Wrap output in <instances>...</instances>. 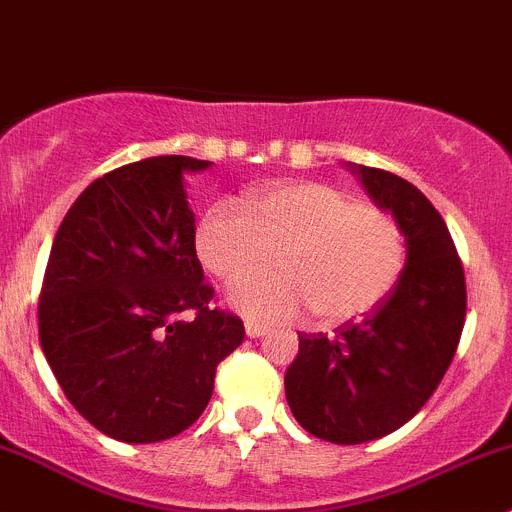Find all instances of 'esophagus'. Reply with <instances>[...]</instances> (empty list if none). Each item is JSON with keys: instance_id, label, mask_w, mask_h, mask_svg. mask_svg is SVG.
Returning <instances> with one entry per match:
<instances>
[{"instance_id": "obj_1", "label": "esophagus", "mask_w": 512, "mask_h": 512, "mask_svg": "<svg viewBox=\"0 0 512 512\" xmlns=\"http://www.w3.org/2000/svg\"><path fill=\"white\" fill-rule=\"evenodd\" d=\"M270 332V329L265 327V324H260V322H255V319H247L245 322V334L250 339H257V337H265V334Z\"/></svg>"}]
</instances>
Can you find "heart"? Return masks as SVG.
<instances>
[{
	"label": "heart",
	"instance_id": "heart-1",
	"mask_svg": "<svg viewBox=\"0 0 512 512\" xmlns=\"http://www.w3.org/2000/svg\"><path fill=\"white\" fill-rule=\"evenodd\" d=\"M195 252L205 270L237 287L277 252L282 270L252 280L232 304L257 319H292L309 307L339 324L384 302L406 267V235L396 218L324 183L252 190L242 210L218 203L200 218Z\"/></svg>",
	"mask_w": 512,
	"mask_h": 512
}]
</instances>
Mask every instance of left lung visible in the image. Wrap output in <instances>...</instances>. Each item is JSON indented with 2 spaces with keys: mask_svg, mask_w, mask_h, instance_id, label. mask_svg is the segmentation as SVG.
<instances>
[{
  "mask_svg": "<svg viewBox=\"0 0 512 512\" xmlns=\"http://www.w3.org/2000/svg\"><path fill=\"white\" fill-rule=\"evenodd\" d=\"M369 198L406 235V267L389 297L334 334H299L285 374L304 431L354 446L389 436L431 399L466 322V277L446 223L409 180L349 163Z\"/></svg>",
  "mask_w": 512,
  "mask_h": 512,
  "instance_id": "left-lung-1",
  "label": "left lung"
}]
</instances>
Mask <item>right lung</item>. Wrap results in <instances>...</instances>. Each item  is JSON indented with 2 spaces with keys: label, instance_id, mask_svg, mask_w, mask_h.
<instances>
[{
  "label": "right lung",
  "instance_id": "1",
  "mask_svg": "<svg viewBox=\"0 0 512 512\" xmlns=\"http://www.w3.org/2000/svg\"><path fill=\"white\" fill-rule=\"evenodd\" d=\"M210 160L121 165L76 198L51 245L39 342L76 411L106 436L156 443L198 421L215 369L245 339L210 307L183 173ZM194 309L193 320H178Z\"/></svg>",
  "mask_w": 512,
  "mask_h": 512
}]
</instances>
